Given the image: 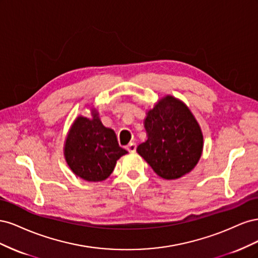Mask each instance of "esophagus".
I'll list each match as a JSON object with an SVG mask.
<instances>
[{
  "mask_svg": "<svg viewBox=\"0 0 258 258\" xmlns=\"http://www.w3.org/2000/svg\"><path fill=\"white\" fill-rule=\"evenodd\" d=\"M127 150H128L130 153H135L136 150H137V144H136V143H130V144H128Z\"/></svg>",
  "mask_w": 258,
  "mask_h": 258,
  "instance_id": "1",
  "label": "esophagus"
}]
</instances>
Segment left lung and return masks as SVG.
<instances>
[{"mask_svg":"<svg viewBox=\"0 0 258 258\" xmlns=\"http://www.w3.org/2000/svg\"><path fill=\"white\" fill-rule=\"evenodd\" d=\"M146 141L138 154L155 173L176 179L197 166L204 151V135L197 119L183 101L167 95L148 110L144 119Z\"/></svg>","mask_w":258,"mask_h":258,"instance_id":"obj_1","label":"left lung"}]
</instances>
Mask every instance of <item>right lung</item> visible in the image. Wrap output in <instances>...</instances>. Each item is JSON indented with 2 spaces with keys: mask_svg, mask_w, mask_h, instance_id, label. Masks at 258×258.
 Here are the masks:
<instances>
[{
  "mask_svg": "<svg viewBox=\"0 0 258 258\" xmlns=\"http://www.w3.org/2000/svg\"><path fill=\"white\" fill-rule=\"evenodd\" d=\"M91 118L77 116L67 135L63 154L72 172L87 182L111 175L116 162L128 152L117 142L113 129L103 126L99 112L90 107Z\"/></svg>",
  "mask_w": 258,
  "mask_h": 258,
  "instance_id": "obj_1",
  "label": "right lung"
}]
</instances>
